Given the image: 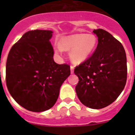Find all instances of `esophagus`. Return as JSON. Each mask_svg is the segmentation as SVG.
I'll return each instance as SVG.
<instances>
[{
	"mask_svg": "<svg viewBox=\"0 0 135 135\" xmlns=\"http://www.w3.org/2000/svg\"><path fill=\"white\" fill-rule=\"evenodd\" d=\"M70 70H71V74H73L74 70V65H71V67H70Z\"/></svg>",
	"mask_w": 135,
	"mask_h": 135,
	"instance_id": "34e87169",
	"label": "esophagus"
}]
</instances>
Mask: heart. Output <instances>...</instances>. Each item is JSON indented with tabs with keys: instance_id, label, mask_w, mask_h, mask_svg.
<instances>
[{
	"instance_id": "b5f03b06",
	"label": "heart",
	"mask_w": 135,
	"mask_h": 135,
	"mask_svg": "<svg viewBox=\"0 0 135 135\" xmlns=\"http://www.w3.org/2000/svg\"><path fill=\"white\" fill-rule=\"evenodd\" d=\"M97 42V38L94 34H76L63 38L60 41V46L64 50H71L70 59L75 63H80L93 53ZM56 51L57 53H61L62 50L60 47H57Z\"/></svg>"
}]
</instances>
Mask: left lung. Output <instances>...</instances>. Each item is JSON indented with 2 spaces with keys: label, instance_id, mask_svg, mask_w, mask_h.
Listing matches in <instances>:
<instances>
[{
  "label": "left lung",
  "instance_id": "1",
  "mask_svg": "<svg viewBox=\"0 0 135 135\" xmlns=\"http://www.w3.org/2000/svg\"><path fill=\"white\" fill-rule=\"evenodd\" d=\"M93 32L98 44L93 54L75 68L79 79L76 92L82 104L101 109L113 103L124 88L126 56L121 42L109 32L103 29Z\"/></svg>",
  "mask_w": 135,
  "mask_h": 135
}]
</instances>
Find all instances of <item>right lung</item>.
Segmentation results:
<instances>
[{"label": "right lung", "mask_w": 135, "mask_h": 135, "mask_svg": "<svg viewBox=\"0 0 135 135\" xmlns=\"http://www.w3.org/2000/svg\"><path fill=\"white\" fill-rule=\"evenodd\" d=\"M51 30L28 31L14 44L6 64V84L17 103L31 112L50 109L60 87L70 75V66L53 60Z\"/></svg>", "instance_id": "right-lung-1"}]
</instances>
